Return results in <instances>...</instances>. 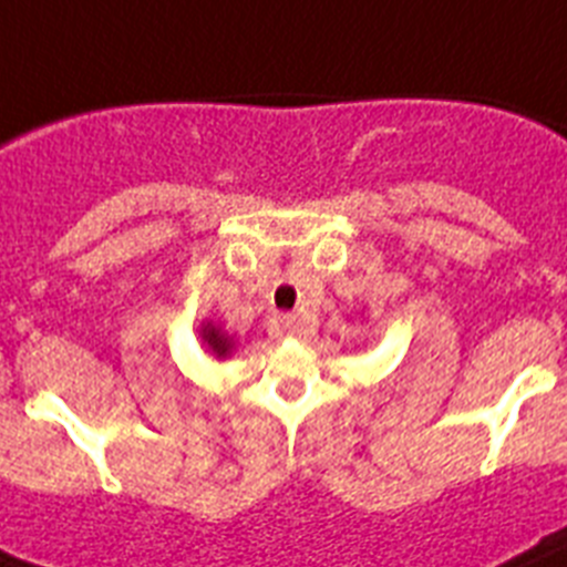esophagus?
I'll list each match as a JSON object with an SVG mask.
<instances>
[{
    "label": "esophagus",
    "instance_id": "1",
    "mask_svg": "<svg viewBox=\"0 0 567 567\" xmlns=\"http://www.w3.org/2000/svg\"><path fill=\"white\" fill-rule=\"evenodd\" d=\"M279 328H282V333H288V336H299L305 330V324L296 313H285V316H279Z\"/></svg>",
    "mask_w": 567,
    "mask_h": 567
}]
</instances>
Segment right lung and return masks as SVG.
I'll return each instance as SVG.
<instances>
[{
  "label": "right lung",
  "mask_w": 567,
  "mask_h": 567,
  "mask_svg": "<svg viewBox=\"0 0 567 567\" xmlns=\"http://www.w3.org/2000/svg\"><path fill=\"white\" fill-rule=\"evenodd\" d=\"M200 336H203V341H206V344H208V350H212V353L217 355V359H226V355L231 353L234 341L228 339V336L223 333L220 328H214L212 321H208V324H203Z\"/></svg>",
  "instance_id": "add662e5"
}]
</instances>
